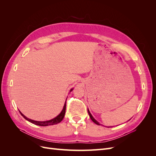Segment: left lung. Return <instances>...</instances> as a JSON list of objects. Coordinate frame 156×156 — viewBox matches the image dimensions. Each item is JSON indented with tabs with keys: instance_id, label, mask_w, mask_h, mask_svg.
I'll use <instances>...</instances> for the list:
<instances>
[{
	"instance_id": "8db88e82",
	"label": "left lung",
	"mask_w": 156,
	"mask_h": 156,
	"mask_svg": "<svg viewBox=\"0 0 156 156\" xmlns=\"http://www.w3.org/2000/svg\"><path fill=\"white\" fill-rule=\"evenodd\" d=\"M88 115H89V116H90V118L91 119V120L94 122V123L95 124H96L97 125H101L100 123H99V122L96 120V119H94V118L92 116V115H91V113H90V111H89V109L88 108Z\"/></svg>"
}]
</instances>
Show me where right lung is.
Masks as SVG:
<instances>
[{
    "mask_svg": "<svg viewBox=\"0 0 156 156\" xmlns=\"http://www.w3.org/2000/svg\"><path fill=\"white\" fill-rule=\"evenodd\" d=\"M73 90V88H72L70 90L69 92H72ZM66 100H67V98H66ZM66 107V101H65L63 109L62 110V111L60 112V114L58 116H56L55 118H54V119L49 120H47V121H36V120H31V119H29V118L26 117L23 114L22 112H21L20 111V112L21 113V115H22V116H23V118H24L25 119H26L27 120L31 122V123L34 124L35 125H37V126H48L55 125V124H58L63 120L64 117L65 116Z\"/></svg>",
    "mask_w": 156,
    "mask_h": 156,
    "instance_id": "right-lung-1",
    "label": "right lung"
}]
</instances>
